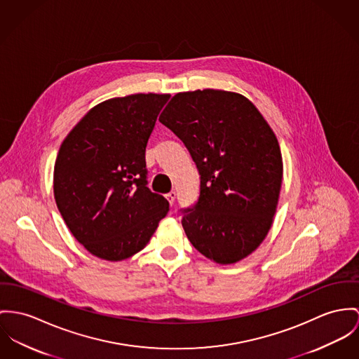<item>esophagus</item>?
Instances as JSON below:
<instances>
[{
  "mask_svg": "<svg viewBox=\"0 0 359 359\" xmlns=\"http://www.w3.org/2000/svg\"><path fill=\"white\" fill-rule=\"evenodd\" d=\"M165 198L168 199L169 205L172 206V205H173V202H175V199H176V193H175V191H170V193L166 194Z\"/></svg>",
  "mask_w": 359,
  "mask_h": 359,
  "instance_id": "obj_1",
  "label": "esophagus"
}]
</instances>
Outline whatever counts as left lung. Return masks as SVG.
<instances>
[{"label": "left lung", "instance_id": "8db88e82", "mask_svg": "<svg viewBox=\"0 0 359 359\" xmlns=\"http://www.w3.org/2000/svg\"><path fill=\"white\" fill-rule=\"evenodd\" d=\"M160 121L183 140L199 173V199L182 220L189 241L216 264L242 261L276 215L283 158L273 130L245 95L215 88L175 94Z\"/></svg>", "mask_w": 359, "mask_h": 359}]
</instances>
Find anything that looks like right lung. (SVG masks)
<instances>
[{
	"label": "right lung",
	"instance_id": "add662e5",
	"mask_svg": "<svg viewBox=\"0 0 359 359\" xmlns=\"http://www.w3.org/2000/svg\"><path fill=\"white\" fill-rule=\"evenodd\" d=\"M170 94L100 102L62 140L53 172L57 208L74 238L111 262L143 250L169 210L146 187V144Z\"/></svg>",
	"mask_w": 359,
	"mask_h": 359
}]
</instances>
